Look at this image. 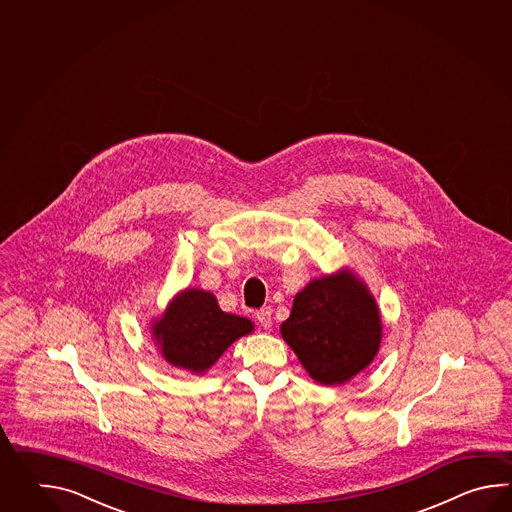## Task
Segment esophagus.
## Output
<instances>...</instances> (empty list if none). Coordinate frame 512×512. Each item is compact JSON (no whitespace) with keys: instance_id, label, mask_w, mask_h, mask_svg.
I'll return each mask as SVG.
<instances>
[{"instance_id":"1","label":"esophagus","mask_w":512,"mask_h":512,"mask_svg":"<svg viewBox=\"0 0 512 512\" xmlns=\"http://www.w3.org/2000/svg\"><path fill=\"white\" fill-rule=\"evenodd\" d=\"M256 318L260 322L261 327L269 329L272 326V309L271 307H261L260 311L256 313Z\"/></svg>"}]
</instances>
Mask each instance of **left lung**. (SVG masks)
<instances>
[{"instance_id":"obj_1","label":"left lung","mask_w":512,"mask_h":512,"mask_svg":"<svg viewBox=\"0 0 512 512\" xmlns=\"http://www.w3.org/2000/svg\"><path fill=\"white\" fill-rule=\"evenodd\" d=\"M280 333L313 381L340 386L377 357L381 311L370 287L344 267L313 278L296 293Z\"/></svg>"}]
</instances>
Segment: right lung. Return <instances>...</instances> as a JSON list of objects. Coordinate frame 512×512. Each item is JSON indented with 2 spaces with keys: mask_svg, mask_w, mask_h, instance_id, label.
<instances>
[{
  "mask_svg": "<svg viewBox=\"0 0 512 512\" xmlns=\"http://www.w3.org/2000/svg\"><path fill=\"white\" fill-rule=\"evenodd\" d=\"M254 331L245 316L225 313L218 298L199 287H186L152 318L150 333L170 366L194 375L207 373L238 340Z\"/></svg>",
  "mask_w": 512,
  "mask_h": 512,
  "instance_id": "add662e5",
  "label": "right lung"
}]
</instances>
